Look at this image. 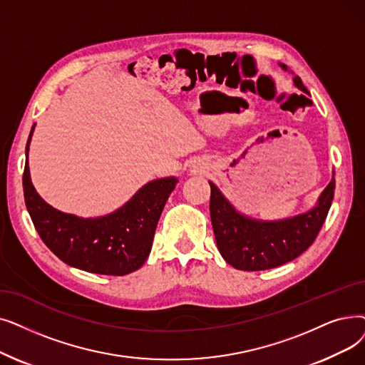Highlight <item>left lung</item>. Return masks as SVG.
<instances>
[{"label":"left lung","instance_id":"8db88e82","mask_svg":"<svg viewBox=\"0 0 365 365\" xmlns=\"http://www.w3.org/2000/svg\"><path fill=\"white\" fill-rule=\"evenodd\" d=\"M283 70H288L280 64ZM294 74V73H292ZM298 89L307 92L303 81L294 77ZM210 183V217L222 258L237 270L259 272L287 264L309 249L319 234L334 198L336 180L328 183L318 204L306 213L280 220H259L245 216Z\"/></svg>","mask_w":365,"mask_h":365}]
</instances>
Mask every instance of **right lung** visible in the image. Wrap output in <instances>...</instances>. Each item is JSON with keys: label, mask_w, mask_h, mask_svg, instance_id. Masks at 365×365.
I'll use <instances>...</instances> for the list:
<instances>
[{"label": "right lung", "mask_w": 365, "mask_h": 365, "mask_svg": "<svg viewBox=\"0 0 365 365\" xmlns=\"http://www.w3.org/2000/svg\"><path fill=\"white\" fill-rule=\"evenodd\" d=\"M26 164L24 195L28 213L44 245L66 264L95 274L125 276L148 259L158 220L179 182L176 178L156 179L140 187L116 212L100 217H78L62 213L47 204L36 191Z\"/></svg>", "instance_id": "obj_1"}]
</instances>
